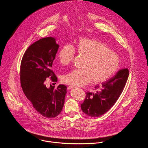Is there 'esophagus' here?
Listing matches in <instances>:
<instances>
[{"label":"esophagus","mask_w":148,"mask_h":148,"mask_svg":"<svg viewBox=\"0 0 148 148\" xmlns=\"http://www.w3.org/2000/svg\"><path fill=\"white\" fill-rule=\"evenodd\" d=\"M74 87H73V86H69L68 87H67V88H68V90H71V88H74Z\"/></svg>","instance_id":"esophagus-1"}]
</instances>
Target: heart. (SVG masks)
<instances>
[{"label": "heart", "mask_w": 148, "mask_h": 148, "mask_svg": "<svg viewBox=\"0 0 148 148\" xmlns=\"http://www.w3.org/2000/svg\"><path fill=\"white\" fill-rule=\"evenodd\" d=\"M77 54L85 58L82 70H73L63 75L62 82L72 86H82L89 83L98 84L107 81L117 71L119 57L102 41L88 38H81L77 44ZM75 55L74 48L70 45H63L58 54L62 66L69 65Z\"/></svg>", "instance_id": "obj_1"}]
</instances>
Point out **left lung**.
Returning <instances> with one entry per match:
<instances>
[{
	"mask_svg": "<svg viewBox=\"0 0 148 148\" xmlns=\"http://www.w3.org/2000/svg\"><path fill=\"white\" fill-rule=\"evenodd\" d=\"M128 76V69H121L101 86L96 85L95 91L86 92L81 105L83 112L91 117H98L108 112L122 94Z\"/></svg>",
	"mask_w": 148,
	"mask_h": 148,
	"instance_id": "obj_1",
	"label": "left lung"
}]
</instances>
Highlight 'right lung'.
Returning a JSON list of instances; mask_svg holds the SVG:
<instances>
[{"instance_id":"add662e5","label":"right lung","mask_w":148,"mask_h":148,"mask_svg":"<svg viewBox=\"0 0 148 148\" xmlns=\"http://www.w3.org/2000/svg\"><path fill=\"white\" fill-rule=\"evenodd\" d=\"M59 47L53 37L41 38L25 51L20 64L21 86L34 109L47 118L56 117L64 104L67 87L60 84L56 88L45 84L47 78L53 82L57 78L51 70Z\"/></svg>"}]
</instances>
